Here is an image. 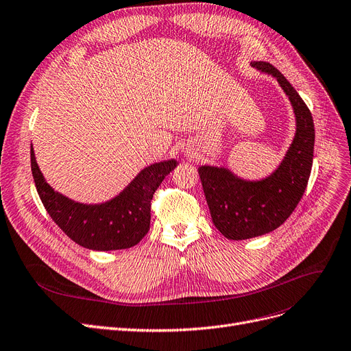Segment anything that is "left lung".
I'll use <instances>...</instances> for the list:
<instances>
[{
  "label": "left lung",
  "mask_w": 351,
  "mask_h": 351,
  "mask_svg": "<svg viewBox=\"0 0 351 351\" xmlns=\"http://www.w3.org/2000/svg\"><path fill=\"white\" fill-rule=\"evenodd\" d=\"M252 66L275 76L287 93L296 117V133L280 166L263 180L249 182L224 167L198 169L213 223L230 240L262 236L287 221L306 189L314 158V120L304 99L274 64L253 62Z\"/></svg>",
  "instance_id": "8db88e82"
}]
</instances>
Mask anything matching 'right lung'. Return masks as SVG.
I'll list each match as a JSON object with an SVG mask.
<instances>
[{"mask_svg": "<svg viewBox=\"0 0 351 351\" xmlns=\"http://www.w3.org/2000/svg\"><path fill=\"white\" fill-rule=\"evenodd\" d=\"M32 173L47 214L76 244L89 250H121L136 245L150 228L152 198L176 160L154 163L134 178L119 197L101 204L75 202L51 189L45 180L30 149Z\"/></svg>", "mask_w": 351, "mask_h": 351, "instance_id": "right-lung-1", "label": "right lung"}]
</instances>
